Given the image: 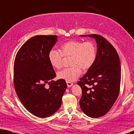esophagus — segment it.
I'll return each instance as SVG.
<instances>
[{"mask_svg": "<svg viewBox=\"0 0 134 134\" xmlns=\"http://www.w3.org/2000/svg\"><path fill=\"white\" fill-rule=\"evenodd\" d=\"M67 87H71L73 84L72 83V82H67Z\"/></svg>", "mask_w": 134, "mask_h": 134, "instance_id": "1", "label": "esophagus"}]
</instances>
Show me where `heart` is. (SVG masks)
I'll use <instances>...</instances> for the list:
<instances>
[{"instance_id": "b5f03b06", "label": "heart", "mask_w": 134, "mask_h": 134, "mask_svg": "<svg viewBox=\"0 0 134 134\" xmlns=\"http://www.w3.org/2000/svg\"><path fill=\"white\" fill-rule=\"evenodd\" d=\"M60 52L52 50L48 53V60L52 66L60 69L63 65V57H71L70 65L57 72L60 79L67 82L75 81L81 74L82 70L87 71L93 66L97 56L96 44L91 41L82 42L70 40L61 46Z\"/></svg>"}]
</instances>
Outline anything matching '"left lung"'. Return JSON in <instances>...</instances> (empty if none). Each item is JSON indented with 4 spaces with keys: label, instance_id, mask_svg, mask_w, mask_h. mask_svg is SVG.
Here are the masks:
<instances>
[{
    "label": "left lung",
    "instance_id": "8db88e82",
    "mask_svg": "<svg viewBox=\"0 0 134 134\" xmlns=\"http://www.w3.org/2000/svg\"><path fill=\"white\" fill-rule=\"evenodd\" d=\"M96 40V62L77 82L82 90L80 108L90 117L97 118L110 110L117 99L120 89L121 64L113 45L98 35H81Z\"/></svg>",
    "mask_w": 134,
    "mask_h": 134
}]
</instances>
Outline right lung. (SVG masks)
I'll use <instances>...</instances> for the list:
<instances>
[{"label":"right lung","instance_id":"right-lung-1","mask_svg":"<svg viewBox=\"0 0 134 134\" xmlns=\"http://www.w3.org/2000/svg\"><path fill=\"white\" fill-rule=\"evenodd\" d=\"M56 35L36 36L17 53L14 63V86L25 107L37 117L52 115L62 105L67 88L65 80L56 76L48 60V53L57 41ZM47 83L50 84L46 89Z\"/></svg>","mask_w":134,"mask_h":134}]
</instances>
